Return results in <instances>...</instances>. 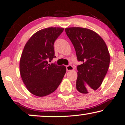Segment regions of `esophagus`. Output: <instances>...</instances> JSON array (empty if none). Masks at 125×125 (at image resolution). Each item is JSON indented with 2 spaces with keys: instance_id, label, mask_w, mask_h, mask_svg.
Returning a JSON list of instances; mask_svg holds the SVG:
<instances>
[{
  "instance_id": "esophagus-1",
  "label": "esophagus",
  "mask_w": 125,
  "mask_h": 125,
  "mask_svg": "<svg viewBox=\"0 0 125 125\" xmlns=\"http://www.w3.org/2000/svg\"><path fill=\"white\" fill-rule=\"evenodd\" d=\"M66 70H67L68 71H73V66L71 65H69L66 66Z\"/></svg>"
}]
</instances>
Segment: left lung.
Instances as JSON below:
<instances>
[{
	"mask_svg": "<svg viewBox=\"0 0 125 125\" xmlns=\"http://www.w3.org/2000/svg\"><path fill=\"white\" fill-rule=\"evenodd\" d=\"M74 46L77 66L76 89L83 94L91 93L101 86L108 70L110 54L105 42L93 31L81 27L65 29Z\"/></svg>",
	"mask_w": 125,
	"mask_h": 125,
	"instance_id": "8db88e82",
	"label": "left lung"
}]
</instances>
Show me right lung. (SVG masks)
Returning a JSON list of instances; mask_svg holds the SVG:
<instances>
[{
	"label": "right lung",
	"mask_w": 125,
	"mask_h": 125,
	"mask_svg": "<svg viewBox=\"0 0 125 125\" xmlns=\"http://www.w3.org/2000/svg\"><path fill=\"white\" fill-rule=\"evenodd\" d=\"M63 28L49 27L32 36L20 60V73L25 86L33 95L44 97L55 91L66 73V67L49 64L54 56V42Z\"/></svg>",
	"instance_id": "obj_1"
}]
</instances>
